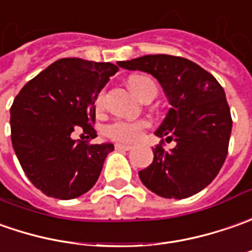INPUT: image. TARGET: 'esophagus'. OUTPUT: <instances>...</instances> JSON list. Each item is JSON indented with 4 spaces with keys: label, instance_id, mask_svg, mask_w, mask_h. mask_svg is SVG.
<instances>
[{
    "label": "esophagus",
    "instance_id": "esophagus-1",
    "mask_svg": "<svg viewBox=\"0 0 252 252\" xmlns=\"http://www.w3.org/2000/svg\"><path fill=\"white\" fill-rule=\"evenodd\" d=\"M116 149L117 151H131L132 146L131 145H126V143H116Z\"/></svg>",
    "mask_w": 252,
    "mask_h": 252
}]
</instances>
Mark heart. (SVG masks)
Segmentation results:
<instances>
[{
    "instance_id": "1",
    "label": "heart",
    "mask_w": 252,
    "mask_h": 252,
    "mask_svg": "<svg viewBox=\"0 0 252 252\" xmlns=\"http://www.w3.org/2000/svg\"><path fill=\"white\" fill-rule=\"evenodd\" d=\"M129 89L134 92L135 96H138L139 99H143L148 93H156V85L151 78L145 76V75H132L128 79ZM106 106V96L101 92L99 93L97 99H96V109L103 110ZM148 121H126V120H116L111 124L106 126L104 132L106 135L120 142H136L138 139H141L143 135V131L148 128Z\"/></svg>"
}]
</instances>
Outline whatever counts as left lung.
<instances>
[{"mask_svg": "<svg viewBox=\"0 0 252 252\" xmlns=\"http://www.w3.org/2000/svg\"><path fill=\"white\" fill-rule=\"evenodd\" d=\"M118 66L155 76L170 109L155 135L176 146L153 148V161L139 171L143 186L163 198L195 195L218 176L227 156L231 116L220 83L204 68L183 57L156 54Z\"/></svg>", "mask_w": 252, "mask_h": 252, "instance_id": "left-lung-1", "label": "left lung"}]
</instances>
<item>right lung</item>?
<instances>
[{"mask_svg":"<svg viewBox=\"0 0 252 252\" xmlns=\"http://www.w3.org/2000/svg\"><path fill=\"white\" fill-rule=\"evenodd\" d=\"M111 63L61 58L23 86L11 107L13 151L32 184L47 196L74 199L96 184L110 142L75 141L81 131L96 138L94 101L116 75Z\"/></svg>","mask_w":252,"mask_h":252,"instance_id":"right-lung-1","label":"right lung"}]
</instances>
